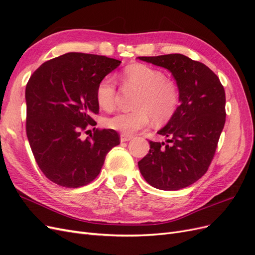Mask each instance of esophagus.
Instances as JSON below:
<instances>
[{
	"instance_id": "esophagus-1",
	"label": "esophagus",
	"mask_w": 255,
	"mask_h": 255,
	"mask_svg": "<svg viewBox=\"0 0 255 255\" xmlns=\"http://www.w3.org/2000/svg\"><path fill=\"white\" fill-rule=\"evenodd\" d=\"M130 139H132V136H130V135H125V134H121L120 135L121 142H126V141H128Z\"/></svg>"
}]
</instances>
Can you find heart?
Returning <instances> with one entry per match:
<instances>
[{"label":"heart","mask_w":255,"mask_h":255,"mask_svg":"<svg viewBox=\"0 0 255 255\" xmlns=\"http://www.w3.org/2000/svg\"><path fill=\"white\" fill-rule=\"evenodd\" d=\"M125 86L138 90L134 112L118 113L107 118L104 125L107 128L125 135L148 128L151 120L164 123L174 115L180 102L176 85L165 79L160 70L142 64L128 66L122 74ZM96 98L99 106L104 111H112L117 99V87L111 76L99 83Z\"/></svg>","instance_id":"b5f03b06"}]
</instances>
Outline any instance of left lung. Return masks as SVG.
Masks as SVG:
<instances>
[{
    "label": "left lung",
    "mask_w": 255,
    "mask_h": 255,
    "mask_svg": "<svg viewBox=\"0 0 255 255\" xmlns=\"http://www.w3.org/2000/svg\"><path fill=\"white\" fill-rule=\"evenodd\" d=\"M166 68L176 81L181 104L157 134L167 142L150 140L138 167L151 186L179 190L197 182L210 167L226 123V92L210 68L182 54L140 56Z\"/></svg>",
    "instance_id": "left-lung-1"
}]
</instances>
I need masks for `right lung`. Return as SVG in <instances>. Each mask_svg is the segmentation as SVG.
I'll list each match as a JSON object with an SVG mask.
<instances>
[{
    "mask_svg": "<svg viewBox=\"0 0 255 255\" xmlns=\"http://www.w3.org/2000/svg\"><path fill=\"white\" fill-rule=\"evenodd\" d=\"M121 61L95 54L67 53L45 61L25 89L26 135L37 165L59 186L78 188L94 181L106 154L120 143L113 129H99V83ZM88 127L94 133L81 138Z\"/></svg>",
    "mask_w": 255,
    "mask_h": 255,
    "instance_id": "obj_1",
    "label": "right lung"
}]
</instances>
